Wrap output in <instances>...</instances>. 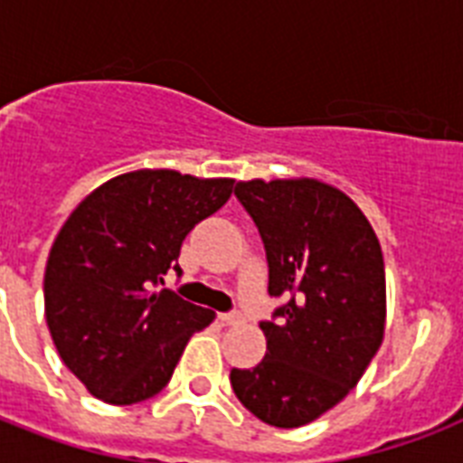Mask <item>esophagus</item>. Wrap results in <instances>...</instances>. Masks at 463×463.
<instances>
[{
	"label": "esophagus",
	"instance_id": "34e87169",
	"mask_svg": "<svg viewBox=\"0 0 463 463\" xmlns=\"http://www.w3.org/2000/svg\"><path fill=\"white\" fill-rule=\"evenodd\" d=\"M221 322H223L225 326H238V324H242L245 319H242L240 312H225V315H221Z\"/></svg>",
	"mask_w": 463,
	"mask_h": 463
}]
</instances>
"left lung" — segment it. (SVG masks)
<instances>
[{
	"mask_svg": "<svg viewBox=\"0 0 463 463\" xmlns=\"http://www.w3.org/2000/svg\"><path fill=\"white\" fill-rule=\"evenodd\" d=\"M235 196L260 228L269 293L283 296L276 322H261L267 355L231 370L250 413L274 428H300L334 409L380 351L387 281L380 240L358 203L312 177L250 180Z\"/></svg>",
	"mask_w": 463,
	"mask_h": 463,
	"instance_id": "left-lung-1",
	"label": "left lung"
}]
</instances>
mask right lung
I'll use <instances>...</instances> for the list:
<instances>
[{
    "mask_svg": "<svg viewBox=\"0 0 463 463\" xmlns=\"http://www.w3.org/2000/svg\"><path fill=\"white\" fill-rule=\"evenodd\" d=\"M231 177L134 170L96 187L57 232L45 267V319L64 365L112 406L165 387L213 312L158 290L182 274V240L232 194Z\"/></svg>",
    "mask_w": 463,
    "mask_h": 463,
    "instance_id": "add662e5",
    "label": "right lung"
}]
</instances>
